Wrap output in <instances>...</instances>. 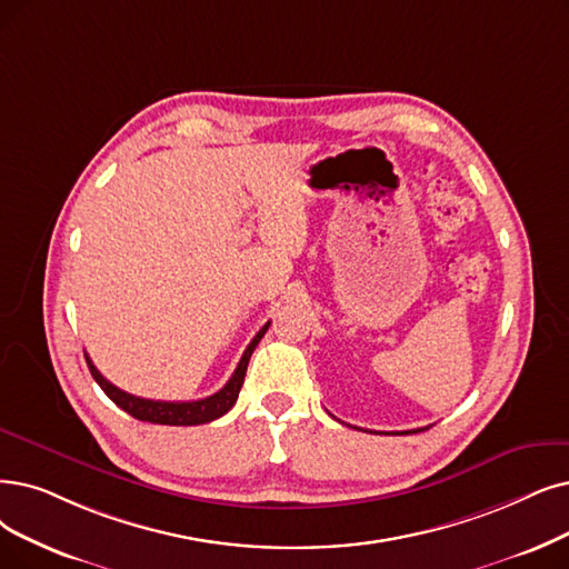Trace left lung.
Wrapping results in <instances>:
<instances>
[{
  "label": "left lung",
  "mask_w": 569,
  "mask_h": 569,
  "mask_svg": "<svg viewBox=\"0 0 569 569\" xmlns=\"http://www.w3.org/2000/svg\"><path fill=\"white\" fill-rule=\"evenodd\" d=\"M427 427H422V429H408V431H401V435H416V431H425Z\"/></svg>",
  "instance_id": "left-lung-1"
}]
</instances>
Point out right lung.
<instances>
[{"instance_id":"1","label":"right lung","mask_w":569,"mask_h":569,"mask_svg":"<svg viewBox=\"0 0 569 569\" xmlns=\"http://www.w3.org/2000/svg\"><path fill=\"white\" fill-rule=\"evenodd\" d=\"M270 322L263 325L259 329V333L252 338V343L247 346V350L242 352L238 367L231 376V380L223 385V388L206 399H198V401H153V399H142V397H134L128 395L123 390H119L117 385H111L98 369L96 363L90 361V357L86 355V363L90 369V376L96 378V382L102 388V392L117 403L119 408H123L126 413H130L132 418H138L142 422H153V425H174V427H187V425H206L212 422L217 418H221L223 413H229L233 403L238 401L240 388L244 382V373H247V363L249 357H252L254 348L259 346V340L263 338V333L268 331Z\"/></svg>"}]
</instances>
